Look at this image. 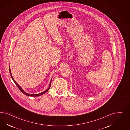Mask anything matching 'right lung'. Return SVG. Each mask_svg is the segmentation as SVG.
Instances as JSON below:
<instances>
[{"instance_id": "add662e5", "label": "right lung", "mask_w": 130, "mask_h": 130, "mask_svg": "<svg viewBox=\"0 0 130 130\" xmlns=\"http://www.w3.org/2000/svg\"><path fill=\"white\" fill-rule=\"evenodd\" d=\"M9 72H10V74L11 77V78H12V79H13V80L14 81V82L16 84V85L18 86V88L19 89V90L20 91H21L23 94H24L25 95H27V96H34V97L39 96H40V95H42L44 94L45 93H46V92H47V91H48V90L50 89L51 85V83H50V86H49L48 88L47 89V90H46V91H44L43 92H42V93H39V94H29V93H27L25 92V91L22 90V88H21V87H20L18 85V84L17 83H16V82L15 81V80H14V79H13V77H12V75H11V71H10V69H9Z\"/></svg>"}]
</instances>
